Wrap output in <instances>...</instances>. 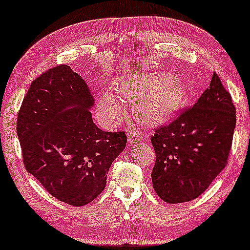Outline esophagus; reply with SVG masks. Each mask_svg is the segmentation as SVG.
I'll return each mask as SVG.
<instances>
[{
    "instance_id": "obj_1",
    "label": "esophagus",
    "mask_w": 250,
    "mask_h": 250,
    "mask_svg": "<svg viewBox=\"0 0 250 250\" xmlns=\"http://www.w3.org/2000/svg\"><path fill=\"white\" fill-rule=\"evenodd\" d=\"M142 137H143V135H142L141 132H138V130L136 129H133L130 130V132L128 133V143L129 144H133V143H138V142H141Z\"/></svg>"
}]
</instances>
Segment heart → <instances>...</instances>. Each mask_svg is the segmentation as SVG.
I'll return each mask as SVG.
<instances>
[{"label":"heart","mask_w":250,"mask_h":250,"mask_svg":"<svg viewBox=\"0 0 250 250\" xmlns=\"http://www.w3.org/2000/svg\"><path fill=\"white\" fill-rule=\"evenodd\" d=\"M123 96L141 99L136 102V113L142 120L157 123L173 115L189 94L188 87L175 76L165 72L146 74L118 86ZM99 109L110 123L121 120L124 115V105L116 96L107 93L99 102Z\"/></svg>","instance_id":"b5f03b06"}]
</instances>
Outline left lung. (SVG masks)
Wrapping results in <instances>:
<instances>
[{
  "mask_svg": "<svg viewBox=\"0 0 250 250\" xmlns=\"http://www.w3.org/2000/svg\"><path fill=\"white\" fill-rule=\"evenodd\" d=\"M236 126L229 91L213 72L209 88L193 106L155 128L153 188L167 203L198 198L228 163Z\"/></svg>",
  "mask_w": 250,
  "mask_h": 250,
  "instance_id": "1",
  "label": "left lung"
}]
</instances>
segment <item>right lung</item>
Instances as JSON below:
<instances>
[{
	"label": "right lung",
	"mask_w": 250,
	"mask_h": 250,
	"mask_svg": "<svg viewBox=\"0 0 250 250\" xmlns=\"http://www.w3.org/2000/svg\"><path fill=\"white\" fill-rule=\"evenodd\" d=\"M94 98L67 64L43 72L30 86L18 114L23 163L52 197L82 207L105 189L125 132H104L91 118Z\"/></svg>",
	"instance_id": "add662e5"
}]
</instances>
